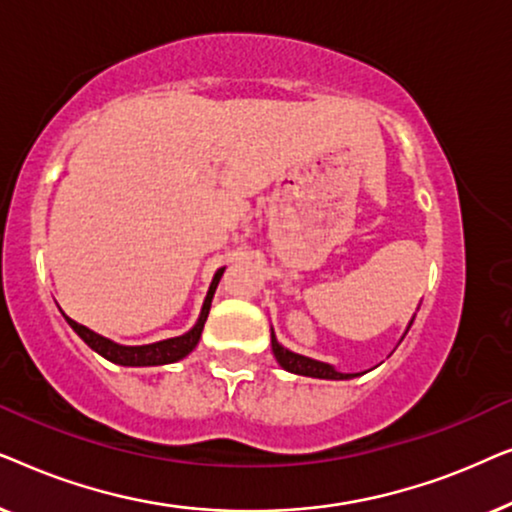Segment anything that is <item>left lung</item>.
Returning <instances> with one entry per match:
<instances>
[{
  "mask_svg": "<svg viewBox=\"0 0 512 512\" xmlns=\"http://www.w3.org/2000/svg\"><path fill=\"white\" fill-rule=\"evenodd\" d=\"M272 352H275V359L279 361V366H282L284 370H289V373L321 377V380H349V377H354V375L338 373V370H335L333 366H328V363H321V361L307 359V356L289 352V349H284L282 345H279L275 335H272Z\"/></svg>",
  "mask_w": 512,
  "mask_h": 512,
  "instance_id": "1",
  "label": "left lung"
}]
</instances>
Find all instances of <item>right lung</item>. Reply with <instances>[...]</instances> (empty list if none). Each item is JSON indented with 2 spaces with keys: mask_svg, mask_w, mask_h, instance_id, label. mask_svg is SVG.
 <instances>
[{
  "mask_svg": "<svg viewBox=\"0 0 512 512\" xmlns=\"http://www.w3.org/2000/svg\"><path fill=\"white\" fill-rule=\"evenodd\" d=\"M221 275H223V268L216 272L212 279V286H209V291H207V298H205V305H202L198 324H195L186 335H179V338L160 340V342H153V345H142V347H125V345H116V342H111L109 338H102V335H97L95 331H90V328H86V326L76 324L74 319H69V317H65V319L69 321V326H72L74 331L81 335V340L86 342L90 349H95L97 354H102L104 359L118 363V366H163V363H174V361L184 359L186 354H191L195 345H198L202 326H205V321H207L209 307H212V298H214L216 286H219Z\"/></svg>",
  "mask_w": 512,
  "mask_h": 512,
  "instance_id": "add662e5",
  "label": "right lung"
}]
</instances>
